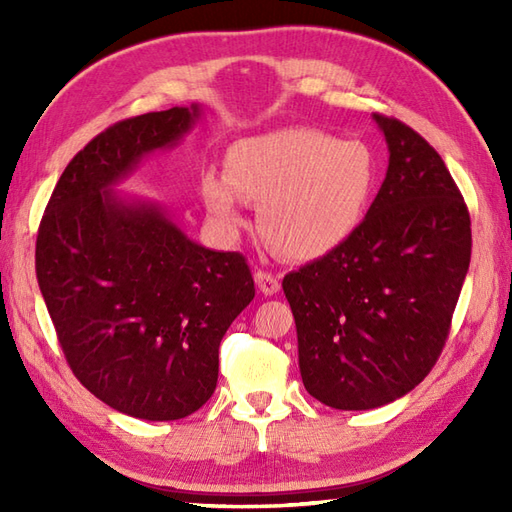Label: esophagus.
Listing matches in <instances>:
<instances>
[{
	"instance_id": "34e87169",
	"label": "esophagus",
	"mask_w": 512,
	"mask_h": 512,
	"mask_svg": "<svg viewBox=\"0 0 512 512\" xmlns=\"http://www.w3.org/2000/svg\"><path fill=\"white\" fill-rule=\"evenodd\" d=\"M255 284L259 286V290L264 292V295H277L279 288H281L279 277L273 275V273H266V270H257Z\"/></svg>"
}]
</instances>
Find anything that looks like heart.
Segmentation results:
<instances>
[{
	"instance_id": "1",
	"label": "heart",
	"mask_w": 512,
	"mask_h": 512,
	"mask_svg": "<svg viewBox=\"0 0 512 512\" xmlns=\"http://www.w3.org/2000/svg\"><path fill=\"white\" fill-rule=\"evenodd\" d=\"M376 189V160L358 140L312 127H284L237 140L226 173L204 171L202 198L226 231L248 224L246 202L259 206V231L279 253L314 262L345 246L363 226Z\"/></svg>"
}]
</instances>
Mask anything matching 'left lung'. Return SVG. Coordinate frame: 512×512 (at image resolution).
<instances>
[{"instance_id":"obj_1","label":"left lung","mask_w":512,"mask_h":512,"mask_svg":"<svg viewBox=\"0 0 512 512\" xmlns=\"http://www.w3.org/2000/svg\"><path fill=\"white\" fill-rule=\"evenodd\" d=\"M389 167L358 233L284 277L308 394L343 411L389 405L431 372L471 264V217L444 160L374 114Z\"/></svg>"}]
</instances>
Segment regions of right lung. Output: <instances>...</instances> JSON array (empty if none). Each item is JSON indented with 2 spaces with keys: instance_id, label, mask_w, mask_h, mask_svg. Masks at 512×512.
Returning <instances> with one entry per match:
<instances>
[{
  "instance_id": "right-lung-1",
  "label": "right lung",
  "mask_w": 512,
  "mask_h": 512,
  "mask_svg": "<svg viewBox=\"0 0 512 512\" xmlns=\"http://www.w3.org/2000/svg\"><path fill=\"white\" fill-rule=\"evenodd\" d=\"M200 116L193 103L105 129L61 173L37 235L39 290L74 376L151 422L213 396L222 336L255 297L242 255L204 248L158 202L116 191Z\"/></svg>"
}]
</instances>
